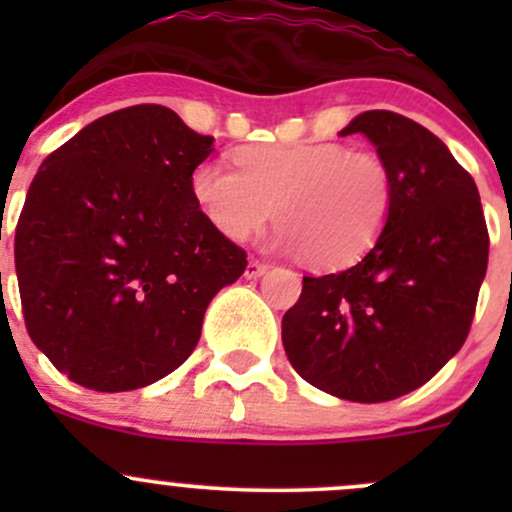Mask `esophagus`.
<instances>
[{
  "label": "esophagus",
  "instance_id": "34e87169",
  "mask_svg": "<svg viewBox=\"0 0 512 512\" xmlns=\"http://www.w3.org/2000/svg\"><path fill=\"white\" fill-rule=\"evenodd\" d=\"M267 270H270V267H267L265 262H260V260H255V257H252V260L247 262V267H245V277H247V280H257V277L265 275Z\"/></svg>",
  "mask_w": 512,
  "mask_h": 512
}]
</instances>
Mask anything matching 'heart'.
I'll return each instance as SVG.
<instances>
[{
  "label": "heart",
  "mask_w": 512,
  "mask_h": 512,
  "mask_svg": "<svg viewBox=\"0 0 512 512\" xmlns=\"http://www.w3.org/2000/svg\"><path fill=\"white\" fill-rule=\"evenodd\" d=\"M237 168L200 163L190 193L227 240H247L280 220L272 245L319 270L359 262L394 210V173L371 151L344 143H257L235 151Z\"/></svg>",
  "instance_id": "obj_1"
}]
</instances>
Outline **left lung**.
Instances as JSON below:
<instances>
[{"label": "left lung", "mask_w": 512, "mask_h": 512, "mask_svg": "<svg viewBox=\"0 0 512 512\" xmlns=\"http://www.w3.org/2000/svg\"><path fill=\"white\" fill-rule=\"evenodd\" d=\"M361 133L394 173V210L354 267L304 277L282 344L304 381L379 404L426 384L463 347L488 270V227L471 175L428 128L364 111Z\"/></svg>", "instance_id": "1"}]
</instances>
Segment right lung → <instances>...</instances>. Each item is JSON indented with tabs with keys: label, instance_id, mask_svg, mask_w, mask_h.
Wrapping results in <instances>:
<instances>
[{
	"label": "right lung",
	"instance_id": "obj_1",
	"mask_svg": "<svg viewBox=\"0 0 512 512\" xmlns=\"http://www.w3.org/2000/svg\"><path fill=\"white\" fill-rule=\"evenodd\" d=\"M213 141L143 103L81 128L34 175L14 235L24 322L76 384L113 394L168 376L245 272L190 193Z\"/></svg>",
	"mask_w": 512,
	"mask_h": 512
}]
</instances>
